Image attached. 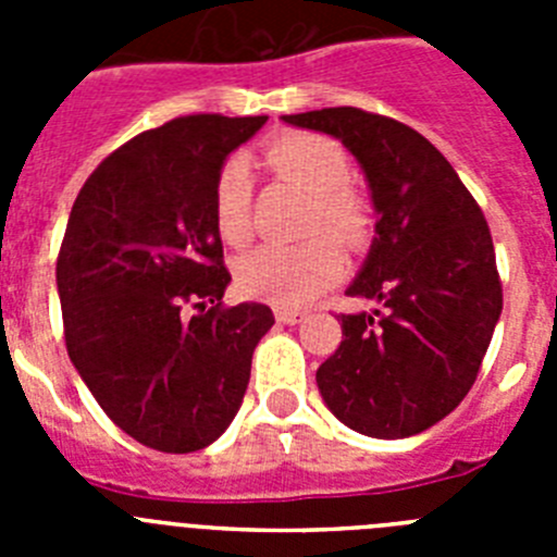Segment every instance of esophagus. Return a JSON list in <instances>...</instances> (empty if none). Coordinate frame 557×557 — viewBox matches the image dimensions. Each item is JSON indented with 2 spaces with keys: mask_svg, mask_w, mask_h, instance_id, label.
Masks as SVG:
<instances>
[{
  "mask_svg": "<svg viewBox=\"0 0 557 557\" xmlns=\"http://www.w3.org/2000/svg\"><path fill=\"white\" fill-rule=\"evenodd\" d=\"M304 318H307V312H301V309H287V307L275 309V321L278 323H301Z\"/></svg>",
  "mask_w": 557,
  "mask_h": 557,
  "instance_id": "esophagus-1",
  "label": "esophagus"
}]
</instances>
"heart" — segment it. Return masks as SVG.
Returning <instances> with one entry per match:
<instances>
[{"mask_svg":"<svg viewBox=\"0 0 557 557\" xmlns=\"http://www.w3.org/2000/svg\"><path fill=\"white\" fill-rule=\"evenodd\" d=\"M264 161L312 195L307 231L318 236L304 245H262L250 250L236 264V282L245 295L278 307H301L337 282L346 259L331 237L346 245L362 243L373 223L371 206L351 189L348 152L321 133H282L268 141ZM250 200L248 161L234 156L220 166L211 186L214 231L231 248L250 239Z\"/></svg>","mask_w":557,"mask_h":557,"instance_id":"obj_1","label":"heart"}]
</instances>
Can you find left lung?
Masks as SVG:
<instances>
[{"instance_id":"obj_1","label":"left lung","mask_w":557,"mask_h":557,"mask_svg":"<svg viewBox=\"0 0 557 557\" xmlns=\"http://www.w3.org/2000/svg\"><path fill=\"white\" fill-rule=\"evenodd\" d=\"M337 136L366 170L376 239L339 314L343 339L318 368L329 410L371 437H410L449 416L474 385L502 312L494 239L482 209L435 145L382 113L339 106L289 113Z\"/></svg>"}]
</instances>
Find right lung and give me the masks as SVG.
I'll return each instance as SVG.
<instances>
[{"instance_id":"right-lung-1","label":"right lung","mask_w":557,"mask_h":557,"mask_svg":"<svg viewBox=\"0 0 557 557\" xmlns=\"http://www.w3.org/2000/svg\"><path fill=\"white\" fill-rule=\"evenodd\" d=\"M268 116L186 113L133 136L77 195L58 253L69 359L133 441L186 455L243 405L264 304L225 307L231 273L211 220L225 156Z\"/></svg>"}]
</instances>
